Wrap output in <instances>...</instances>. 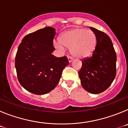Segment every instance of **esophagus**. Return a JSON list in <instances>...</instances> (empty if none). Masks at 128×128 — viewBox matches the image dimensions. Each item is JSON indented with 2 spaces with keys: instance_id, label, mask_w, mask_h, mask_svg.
<instances>
[{
  "instance_id": "esophagus-1",
  "label": "esophagus",
  "mask_w": 128,
  "mask_h": 128,
  "mask_svg": "<svg viewBox=\"0 0 128 128\" xmlns=\"http://www.w3.org/2000/svg\"><path fill=\"white\" fill-rule=\"evenodd\" d=\"M67 58H68V62L69 63H70V62H72V61H73V58H72L71 56H67Z\"/></svg>"
}]
</instances>
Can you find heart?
<instances>
[{
	"label": "heart",
	"instance_id": "heart-1",
	"mask_svg": "<svg viewBox=\"0 0 128 128\" xmlns=\"http://www.w3.org/2000/svg\"><path fill=\"white\" fill-rule=\"evenodd\" d=\"M96 45L95 34L90 30L80 28L67 30L60 36V42H54L56 48L64 50V46L70 47L71 54L79 58L89 56L94 50Z\"/></svg>",
	"mask_w": 128,
	"mask_h": 128
}]
</instances>
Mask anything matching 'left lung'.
Segmentation results:
<instances>
[{
  "label": "left lung",
  "mask_w": 128,
  "mask_h": 128,
  "mask_svg": "<svg viewBox=\"0 0 128 128\" xmlns=\"http://www.w3.org/2000/svg\"><path fill=\"white\" fill-rule=\"evenodd\" d=\"M96 37L92 56L82 60L79 76L83 88L90 93H101L111 85L116 76L117 56L110 38L105 32L90 27Z\"/></svg>",
  "instance_id": "left-lung-1"
}]
</instances>
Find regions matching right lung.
<instances>
[{
  "mask_svg": "<svg viewBox=\"0 0 128 128\" xmlns=\"http://www.w3.org/2000/svg\"><path fill=\"white\" fill-rule=\"evenodd\" d=\"M55 29L46 27L27 34L19 45L15 68L20 84L36 95L48 93L58 84L64 68L68 65L66 56L57 58L53 40Z\"/></svg>",
  "mask_w": 128,
  "mask_h": 128,
  "instance_id": "1",
  "label": "right lung"
}]
</instances>
